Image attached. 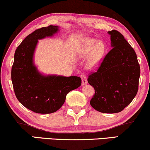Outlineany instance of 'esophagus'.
Instances as JSON below:
<instances>
[{
    "mask_svg": "<svg viewBox=\"0 0 150 150\" xmlns=\"http://www.w3.org/2000/svg\"><path fill=\"white\" fill-rule=\"evenodd\" d=\"M81 83H82V85H85L87 84V77L85 73H82L81 75Z\"/></svg>",
    "mask_w": 150,
    "mask_h": 150,
    "instance_id": "obj_1",
    "label": "esophagus"
}]
</instances>
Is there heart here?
I'll use <instances>...</instances> for the list:
<instances>
[{
	"label": "heart",
	"instance_id": "obj_1",
	"mask_svg": "<svg viewBox=\"0 0 150 150\" xmlns=\"http://www.w3.org/2000/svg\"><path fill=\"white\" fill-rule=\"evenodd\" d=\"M83 48L85 54L88 55L92 54L91 63L94 64L99 61L103 55L105 46V44L101 41L98 42L96 39H88L84 41Z\"/></svg>",
	"mask_w": 150,
	"mask_h": 150
}]
</instances>
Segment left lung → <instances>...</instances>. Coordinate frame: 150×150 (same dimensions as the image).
Returning a JSON list of instances; mask_svg holds the SVG:
<instances>
[{
    "mask_svg": "<svg viewBox=\"0 0 150 150\" xmlns=\"http://www.w3.org/2000/svg\"><path fill=\"white\" fill-rule=\"evenodd\" d=\"M112 49L106 54L96 72L88 77L95 94L91 107L101 113L122 111L137 94L141 74L135 51L123 35L109 31Z\"/></svg>",
    "mask_w": 150,
    "mask_h": 150,
    "instance_id": "left-lung-1",
    "label": "left lung"
}]
</instances>
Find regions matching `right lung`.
Listing matches in <instances>:
<instances>
[{"label": "right lung", "instance_id": "obj_1", "mask_svg": "<svg viewBox=\"0 0 150 150\" xmlns=\"http://www.w3.org/2000/svg\"><path fill=\"white\" fill-rule=\"evenodd\" d=\"M58 27L49 25L30 34L17 47L12 67V81L18 101L37 113H51L59 109L66 95L81 84L80 77L44 76L33 64V54L39 39L50 37Z\"/></svg>", "mask_w": 150, "mask_h": 150}]
</instances>
